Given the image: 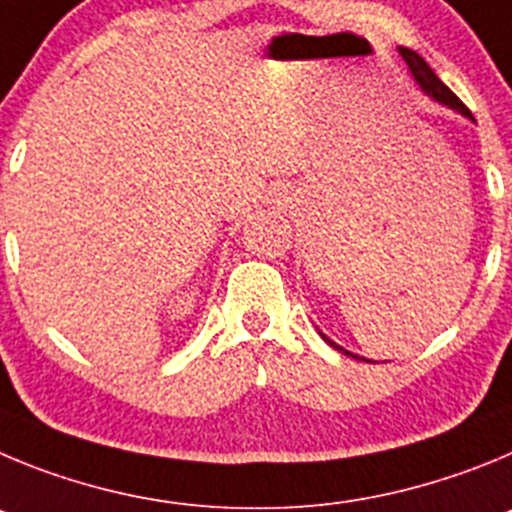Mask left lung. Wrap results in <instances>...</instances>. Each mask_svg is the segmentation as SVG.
Returning a JSON list of instances; mask_svg holds the SVG:
<instances>
[{
  "label": "left lung",
  "mask_w": 512,
  "mask_h": 512,
  "mask_svg": "<svg viewBox=\"0 0 512 512\" xmlns=\"http://www.w3.org/2000/svg\"><path fill=\"white\" fill-rule=\"evenodd\" d=\"M400 55H403L405 63H408V68H411L413 78H416L418 84H421V89L426 91L428 96H434L436 101H441V104H446V107L457 109V112H462L464 117L472 119V112H469V109L464 107V101L459 99V96L454 94V91H451L449 86L441 84L439 76H436V73L431 71V66H428L426 61H423V58L416 53V50L400 48ZM326 342H329V339H326ZM329 344H331V347H336L334 342H329ZM336 349H342V347H336ZM342 352L344 354H352V352H347V349H342ZM352 357H354V354H352Z\"/></svg>",
  "instance_id": "8db88e82"
}]
</instances>
